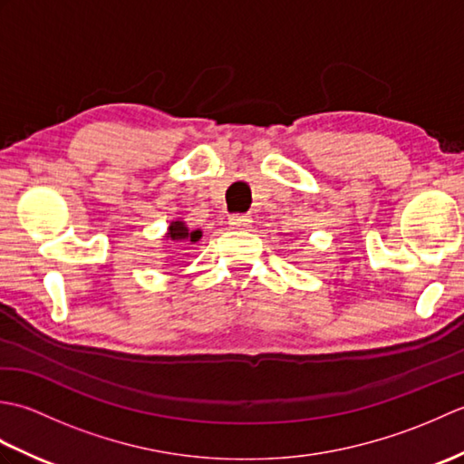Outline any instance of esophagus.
<instances>
[{"instance_id": "esophagus-1", "label": "esophagus", "mask_w": 464, "mask_h": 464, "mask_svg": "<svg viewBox=\"0 0 464 464\" xmlns=\"http://www.w3.org/2000/svg\"><path fill=\"white\" fill-rule=\"evenodd\" d=\"M229 223L235 227V229H249L251 227V219L247 215H233L231 219H229Z\"/></svg>"}]
</instances>
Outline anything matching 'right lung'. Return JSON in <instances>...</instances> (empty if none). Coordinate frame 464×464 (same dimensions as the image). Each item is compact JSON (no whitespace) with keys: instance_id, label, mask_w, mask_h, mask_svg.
Returning <instances> with one entry per match:
<instances>
[{"instance_id":"right-lung-1","label":"right lung","mask_w":464,"mask_h":464,"mask_svg":"<svg viewBox=\"0 0 464 464\" xmlns=\"http://www.w3.org/2000/svg\"><path fill=\"white\" fill-rule=\"evenodd\" d=\"M165 237L167 239H171V241H191V243H197L201 239V231L197 229V231H191L189 227H187L183 221H171V225H169V229H167V233H165Z\"/></svg>"}]
</instances>
